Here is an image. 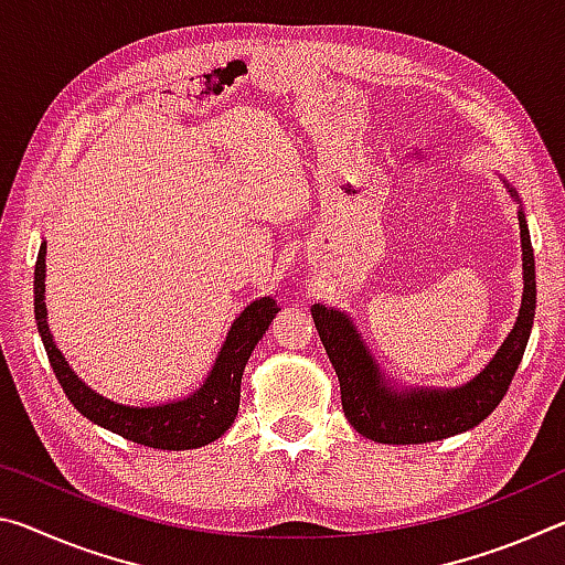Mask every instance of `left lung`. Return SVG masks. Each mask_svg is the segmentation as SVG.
Listing matches in <instances>:
<instances>
[{
    "mask_svg": "<svg viewBox=\"0 0 565 565\" xmlns=\"http://www.w3.org/2000/svg\"><path fill=\"white\" fill-rule=\"evenodd\" d=\"M509 186V184H505ZM511 196L515 191L509 186ZM523 248V299L515 327L481 374L456 388H396L379 371L361 333L343 311L311 306L323 349L337 369L349 424L376 444H428L463 434L501 404L523 359L535 317V264L529 224L519 212Z\"/></svg>",
    "mask_w": 565,
    "mask_h": 565,
    "instance_id": "8db88e82",
    "label": "left lung"
}]
</instances>
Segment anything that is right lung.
I'll return each mask as SVG.
<instances>
[{
	"label": "right lung",
	"mask_w": 565,
	"mask_h": 565,
	"mask_svg": "<svg viewBox=\"0 0 565 565\" xmlns=\"http://www.w3.org/2000/svg\"><path fill=\"white\" fill-rule=\"evenodd\" d=\"M46 242L40 246V256L34 264V319L40 329L46 356L54 369V376L60 381L66 398L82 416H87L92 424L107 428L111 434H119L127 441L161 448V451H189L216 441L218 436L228 431L238 411V396H242V376L248 356L259 339L269 331L271 319L279 313V306L271 296L256 299L238 313L232 329L226 333L222 351L214 361L212 371L204 381V386L194 394L171 401L159 406H124L117 401H109L92 391L84 381L74 374L70 363L64 361L62 351L50 333L46 323V303H44V276H46Z\"/></svg>",
	"instance_id": "obj_1"
}]
</instances>
